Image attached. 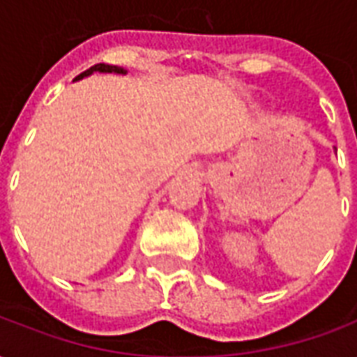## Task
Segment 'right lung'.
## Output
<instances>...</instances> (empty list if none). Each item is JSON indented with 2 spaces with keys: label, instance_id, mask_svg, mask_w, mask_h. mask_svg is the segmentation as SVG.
I'll return each instance as SVG.
<instances>
[{
  "label": "right lung",
  "instance_id": "1",
  "mask_svg": "<svg viewBox=\"0 0 357 357\" xmlns=\"http://www.w3.org/2000/svg\"><path fill=\"white\" fill-rule=\"evenodd\" d=\"M116 73V74H124V68H118V66H112V65H102V63H99V65L91 66V68H88L86 73H82L76 76V80H80V78H84V76H89V74L93 73Z\"/></svg>",
  "mask_w": 357,
  "mask_h": 357
}]
</instances>
